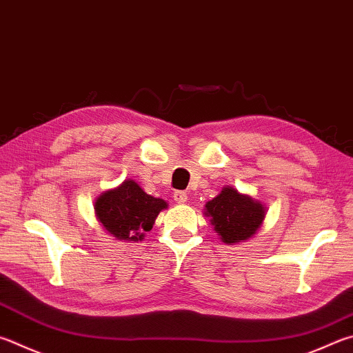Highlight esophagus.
Returning a JSON list of instances; mask_svg holds the SVG:
<instances>
[{
  "label": "esophagus",
  "instance_id": "1",
  "mask_svg": "<svg viewBox=\"0 0 353 353\" xmlns=\"http://www.w3.org/2000/svg\"><path fill=\"white\" fill-rule=\"evenodd\" d=\"M172 199H174L176 203H185L187 202V193H185V191H174V193H172Z\"/></svg>",
  "mask_w": 353,
  "mask_h": 353
}]
</instances>
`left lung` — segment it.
I'll use <instances>...</instances> for the list:
<instances>
[{
    "instance_id": "obj_1",
    "label": "left lung",
    "mask_w": 353,
    "mask_h": 353,
    "mask_svg": "<svg viewBox=\"0 0 353 353\" xmlns=\"http://www.w3.org/2000/svg\"><path fill=\"white\" fill-rule=\"evenodd\" d=\"M205 217L227 245L247 241L258 233L265 219L264 203L238 190L223 187L219 194L205 203Z\"/></svg>"
}]
</instances>
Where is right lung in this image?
Segmentation results:
<instances>
[{
	"mask_svg": "<svg viewBox=\"0 0 353 353\" xmlns=\"http://www.w3.org/2000/svg\"><path fill=\"white\" fill-rule=\"evenodd\" d=\"M168 208L163 199L146 194L140 185L126 179L106 190L94 202L95 217L115 241L139 242L154 225L160 211Z\"/></svg>",
	"mask_w": 353,
	"mask_h": 353,
	"instance_id": "obj_1",
	"label": "right lung"
}]
</instances>
